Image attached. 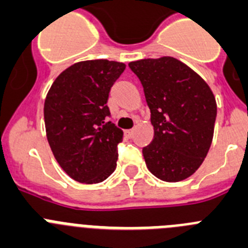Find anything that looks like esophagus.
<instances>
[{
    "mask_svg": "<svg viewBox=\"0 0 248 248\" xmlns=\"http://www.w3.org/2000/svg\"><path fill=\"white\" fill-rule=\"evenodd\" d=\"M133 132H135L133 129H126V131H124V135H126V137L129 138V137H132Z\"/></svg>",
    "mask_w": 248,
    "mask_h": 248,
    "instance_id": "obj_1",
    "label": "esophagus"
}]
</instances>
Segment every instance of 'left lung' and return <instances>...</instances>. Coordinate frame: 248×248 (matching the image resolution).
Segmentation results:
<instances>
[{
	"label": "left lung",
	"mask_w": 248,
	"mask_h": 248,
	"mask_svg": "<svg viewBox=\"0 0 248 248\" xmlns=\"http://www.w3.org/2000/svg\"><path fill=\"white\" fill-rule=\"evenodd\" d=\"M142 82L155 138L143 148L146 166L169 183L193 175L210 149L217 106L210 86L173 57L128 64Z\"/></svg>",
	"instance_id": "8db88e82"
}]
</instances>
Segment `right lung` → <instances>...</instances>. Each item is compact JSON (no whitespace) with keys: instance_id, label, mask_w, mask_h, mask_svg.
Listing matches in <instances>:
<instances>
[{"instance_id":"right-lung-1","label":"right lung","mask_w":248,"mask_h":248,"mask_svg":"<svg viewBox=\"0 0 248 248\" xmlns=\"http://www.w3.org/2000/svg\"><path fill=\"white\" fill-rule=\"evenodd\" d=\"M126 65L106 59L73 64L54 80L44 102L46 140L71 179L97 184L117 166L124 132L111 122L108 93Z\"/></svg>"}]
</instances>
